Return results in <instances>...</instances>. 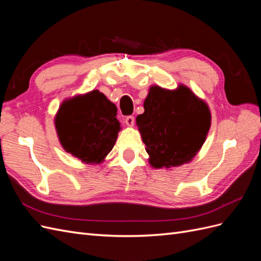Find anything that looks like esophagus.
Instances as JSON below:
<instances>
[{
	"label": "esophagus",
	"instance_id": "34e87169",
	"mask_svg": "<svg viewBox=\"0 0 261 261\" xmlns=\"http://www.w3.org/2000/svg\"><path fill=\"white\" fill-rule=\"evenodd\" d=\"M125 123H126V125L129 126V127H133L134 124H135V117L132 116V115L130 116H126Z\"/></svg>",
	"mask_w": 261,
	"mask_h": 261
}]
</instances>
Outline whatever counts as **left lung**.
<instances>
[{"instance_id":"obj_1","label":"left lung","mask_w":261,"mask_h":261,"mask_svg":"<svg viewBox=\"0 0 261 261\" xmlns=\"http://www.w3.org/2000/svg\"><path fill=\"white\" fill-rule=\"evenodd\" d=\"M136 118L154 169L191 162L202 147L211 125L208 105L184 85L175 90L151 86Z\"/></svg>"}]
</instances>
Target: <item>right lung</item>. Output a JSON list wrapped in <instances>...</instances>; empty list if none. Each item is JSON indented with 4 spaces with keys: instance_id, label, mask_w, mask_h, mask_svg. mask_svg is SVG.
Masks as SVG:
<instances>
[{
    "instance_id": "right-lung-1",
    "label": "right lung",
    "mask_w": 261,
    "mask_h": 261,
    "mask_svg": "<svg viewBox=\"0 0 261 261\" xmlns=\"http://www.w3.org/2000/svg\"><path fill=\"white\" fill-rule=\"evenodd\" d=\"M116 112L99 90L64 100L54 121L62 147L84 163L103 162L121 129Z\"/></svg>"
}]
</instances>
